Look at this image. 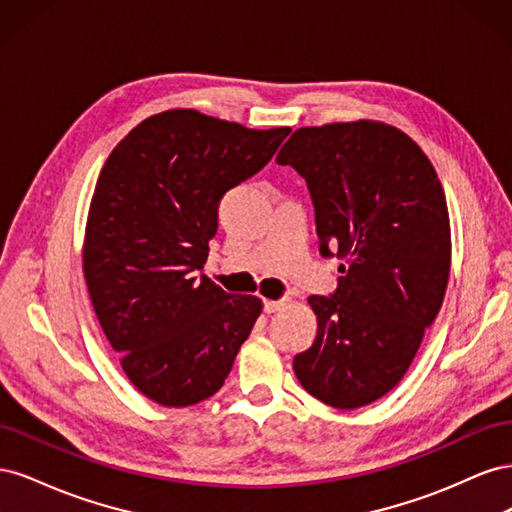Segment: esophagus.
<instances>
[{
    "label": "esophagus",
    "instance_id": "34e87169",
    "mask_svg": "<svg viewBox=\"0 0 512 512\" xmlns=\"http://www.w3.org/2000/svg\"><path fill=\"white\" fill-rule=\"evenodd\" d=\"M288 303H290V297H282L277 301H265V312L275 314V312H280V309H284Z\"/></svg>",
    "mask_w": 512,
    "mask_h": 512
}]
</instances>
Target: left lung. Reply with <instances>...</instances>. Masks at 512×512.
Listing matches in <instances>:
<instances>
[{
    "mask_svg": "<svg viewBox=\"0 0 512 512\" xmlns=\"http://www.w3.org/2000/svg\"><path fill=\"white\" fill-rule=\"evenodd\" d=\"M305 179L320 254L337 288L312 294L314 346L294 356L303 389L339 410L371 404L408 371L451 271L442 183L408 134L378 121L301 128L277 153Z\"/></svg>",
    "mask_w": 512,
    "mask_h": 512,
    "instance_id": "left-lung-1",
    "label": "left lung"
}]
</instances>
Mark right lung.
Returning a JSON list of instances; mask_svg holds the SVG:
<instances>
[{
    "mask_svg": "<svg viewBox=\"0 0 512 512\" xmlns=\"http://www.w3.org/2000/svg\"><path fill=\"white\" fill-rule=\"evenodd\" d=\"M288 128L190 108L153 115L108 156L87 215L91 303L130 382L185 408L222 389L262 303L203 275L222 196L267 166Z\"/></svg>",
    "mask_w": 512,
    "mask_h": 512,
    "instance_id": "obj_1",
    "label": "right lung"
}]
</instances>
